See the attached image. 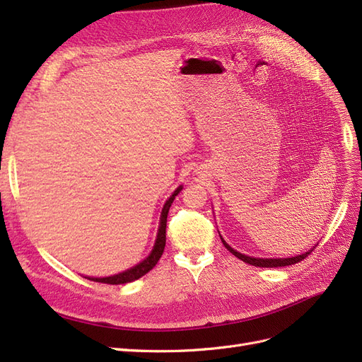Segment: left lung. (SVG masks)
Wrapping results in <instances>:
<instances>
[{"mask_svg":"<svg viewBox=\"0 0 362 362\" xmlns=\"http://www.w3.org/2000/svg\"><path fill=\"white\" fill-rule=\"evenodd\" d=\"M219 233V231H218ZM219 235H221V233H219ZM221 240H222V243H223V246L228 249L234 257H237L238 259H242L243 262H246V264H250V265H255V267H269V269H272V267H286V265H291V264H296V262H300L301 259H304L307 255H310V252L316 247V245L312 247V249H309L307 252H304V253H301V255H296V257H289V258H257V257H247V255H245V253H240V252H237L235 249H233L228 243L225 242L223 240V237L221 235Z\"/></svg>","mask_w":362,"mask_h":362,"instance_id":"obj_1","label":"left lung"}]
</instances>
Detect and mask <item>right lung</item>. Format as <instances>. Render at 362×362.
Masks as SVG:
<instances>
[{
	"label": "right lung",
	"instance_id": "right-lung-1",
	"mask_svg": "<svg viewBox=\"0 0 362 362\" xmlns=\"http://www.w3.org/2000/svg\"><path fill=\"white\" fill-rule=\"evenodd\" d=\"M183 189V185L177 186L176 191H174L167 202L164 203L163 210H160V216H159V226H158V233H156V238L152 250L149 252L143 261H140L139 264H136L131 269L120 272L112 276H105V277H90V276H85L89 280H93V282H100V284H109V285H124V284H129L134 282V280L140 279L141 276H144L146 273H149L153 267L156 265V262L159 261L160 255H163L164 247H165V228H167V216H168V210L174 202L176 195H179V192Z\"/></svg>",
	"mask_w": 362,
	"mask_h": 362
}]
</instances>
